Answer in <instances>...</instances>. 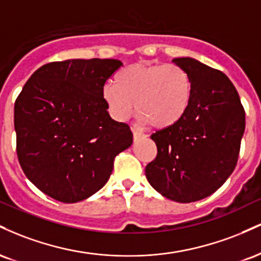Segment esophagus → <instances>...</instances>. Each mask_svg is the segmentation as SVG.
<instances>
[{
  "label": "esophagus",
  "instance_id": "esophagus-1",
  "mask_svg": "<svg viewBox=\"0 0 261 261\" xmlns=\"http://www.w3.org/2000/svg\"><path fill=\"white\" fill-rule=\"evenodd\" d=\"M131 130H133L134 142H136V141H139L140 139H143V137H146V135H143L142 133H140V131H137L136 128H131Z\"/></svg>",
  "mask_w": 261,
  "mask_h": 261
}]
</instances>
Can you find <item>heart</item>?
I'll return each mask as SVG.
<instances>
[{
	"label": "heart",
	"instance_id": "heart-1",
	"mask_svg": "<svg viewBox=\"0 0 261 261\" xmlns=\"http://www.w3.org/2000/svg\"><path fill=\"white\" fill-rule=\"evenodd\" d=\"M193 83L187 71L174 64L139 62L121 68L115 85L107 83L101 97L114 120L126 121L139 112L142 125L168 128L187 113Z\"/></svg>",
	"mask_w": 261,
	"mask_h": 261
}]
</instances>
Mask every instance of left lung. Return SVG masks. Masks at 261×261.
<instances>
[{"instance_id": "left-lung-1", "label": "left lung", "mask_w": 261, "mask_h": 261, "mask_svg": "<svg viewBox=\"0 0 261 261\" xmlns=\"http://www.w3.org/2000/svg\"><path fill=\"white\" fill-rule=\"evenodd\" d=\"M173 62L190 76L191 101L175 125L151 136L157 157L146 166V178L164 197L187 203L210 196L232 174L245 113L236 87L223 72L191 58Z\"/></svg>"}]
</instances>
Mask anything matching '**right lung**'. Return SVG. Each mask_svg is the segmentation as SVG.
<instances>
[{
    "mask_svg": "<svg viewBox=\"0 0 261 261\" xmlns=\"http://www.w3.org/2000/svg\"><path fill=\"white\" fill-rule=\"evenodd\" d=\"M122 62L71 59L41 66L14 103L17 154L47 196L82 201L106 185L116 154L133 145L128 125L110 118L101 92Z\"/></svg>",
    "mask_w": 261,
    "mask_h": 261,
    "instance_id": "obj_1",
    "label": "right lung"
}]
</instances>
